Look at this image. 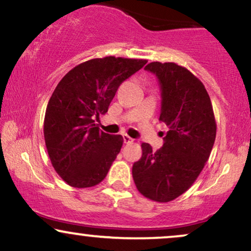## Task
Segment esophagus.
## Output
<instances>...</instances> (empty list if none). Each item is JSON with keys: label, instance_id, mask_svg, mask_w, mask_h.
Wrapping results in <instances>:
<instances>
[{"label": "esophagus", "instance_id": "34e87169", "mask_svg": "<svg viewBox=\"0 0 251 251\" xmlns=\"http://www.w3.org/2000/svg\"><path fill=\"white\" fill-rule=\"evenodd\" d=\"M123 138H124V143H126V144H128V143H132V142H133V139H132L131 137H128L127 134H124V135H123Z\"/></svg>", "mask_w": 251, "mask_h": 251}]
</instances>
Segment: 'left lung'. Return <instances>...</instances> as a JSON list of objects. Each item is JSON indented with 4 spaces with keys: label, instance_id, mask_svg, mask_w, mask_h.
<instances>
[{
    "label": "left lung",
    "instance_id": "left-lung-1",
    "mask_svg": "<svg viewBox=\"0 0 251 251\" xmlns=\"http://www.w3.org/2000/svg\"><path fill=\"white\" fill-rule=\"evenodd\" d=\"M145 70L159 80V120L169 131L155 152L150 144H142L143 155L133 164L132 176L144 197L166 203L183 195L198 178L211 153L217 126L208 92L189 70L158 61L149 63Z\"/></svg>",
    "mask_w": 251,
    "mask_h": 251
}]
</instances>
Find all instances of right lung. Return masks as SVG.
<instances>
[{
    "label": "right lung",
    "mask_w": 251,
    "mask_h": 251,
    "mask_svg": "<svg viewBox=\"0 0 251 251\" xmlns=\"http://www.w3.org/2000/svg\"><path fill=\"white\" fill-rule=\"evenodd\" d=\"M148 60L105 56L68 72L54 89L43 123L46 148L56 174L77 189L98 185L122 149L124 138L94 124L105 114L118 87Z\"/></svg>",
    "instance_id": "right-lung-1"
}]
</instances>
